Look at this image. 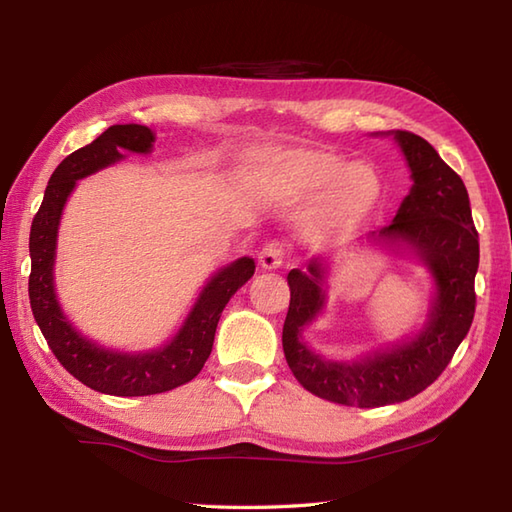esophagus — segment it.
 Masks as SVG:
<instances>
[{"instance_id":"obj_1","label":"esophagus","mask_w":512,"mask_h":512,"mask_svg":"<svg viewBox=\"0 0 512 512\" xmlns=\"http://www.w3.org/2000/svg\"><path fill=\"white\" fill-rule=\"evenodd\" d=\"M259 264L266 270H275L281 264H284V246L279 242H270L262 248V253H259Z\"/></svg>"}]
</instances>
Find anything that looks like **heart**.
Wrapping results in <instances>:
<instances>
[{
	"mask_svg": "<svg viewBox=\"0 0 512 512\" xmlns=\"http://www.w3.org/2000/svg\"><path fill=\"white\" fill-rule=\"evenodd\" d=\"M253 184L277 204L314 200L306 222L312 237L361 224L383 198V184L372 167L347 165L328 149H290L270 156L253 171Z\"/></svg>",
	"mask_w": 512,
	"mask_h": 512,
	"instance_id": "1",
	"label": "heart"
}]
</instances>
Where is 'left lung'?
I'll list each match as a JSON object with an SVG mask.
<instances>
[{
  "mask_svg": "<svg viewBox=\"0 0 512 512\" xmlns=\"http://www.w3.org/2000/svg\"><path fill=\"white\" fill-rule=\"evenodd\" d=\"M411 169V191L394 222L367 239L385 246H409L436 281L424 328L413 339L374 352L361 361L336 363L310 352L301 332L325 303L321 259L306 273H288L290 308L284 321V354L288 367L310 394L347 407H385L418 396L436 380L469 332L475 314V273L480 266V239L462 178L427 140L394 134Z\"/></svg>",
  "mask_w": 512,
  "mask_h": 512,
  "instance_id": "left-lung-1",
  "label": "left lung"
}]
</instances>
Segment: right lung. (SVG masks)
Segmentation results:
<instances>
[{"label": "right lung", "mask_w": 512, "mask_h": 512, "mask_svg": "<svg viewBox=\"0 0 512 512\" xmlns=\"http://www.w3.org/2000/svg\"><path fill=\"white\" fill-rule=\"evenodd\" d=\"M154 132L145 125H112L90 145L72 151L54 169L43 202L30 226L28 295L35 321L52 354L68 372L94 391L110 396H151L176 389L200 374L211 354L220 314L235 292L255 273L242 257L211 277L173 341L145 354L112 352L72 328L54 295V248L65 200L76 180L121 160V151L149 154Z\"/></svg>", "instance_id": "1"}]
</instances>
